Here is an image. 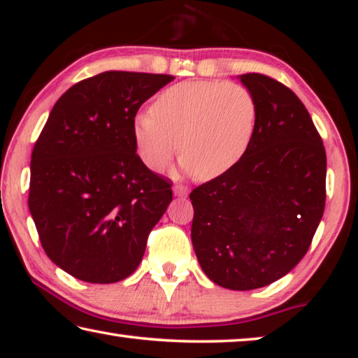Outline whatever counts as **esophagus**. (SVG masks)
Here are the masks:
<instances>
[{"mask_svg": "<svg viewBox=\"0 0 358 358\" xmlns=\"http://www.w3.org/2000/svg\"><path fill=\"white\" fill-rule=\"evenodd\" d=\"M173 194L177 197H186L187 196V187L181 186V185H175L173 186Z\"/></svg>", "mask_w": 358, "mask_h": 358, "instance_id": "esophagus-1", "label": "esophagus"}]
</instances>
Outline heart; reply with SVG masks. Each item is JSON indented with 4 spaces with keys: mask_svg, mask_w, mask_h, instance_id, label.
I'll return each instance as SVG.
<instances>
[{
    "mask_svg": "<svg viewBox=\"0 0 358 358\" xmlns=\"http://www.w3.org/2000/svg\"><path fill=\"white\" fill-rule=\"evenodd\" d=\"M256 121V101L241 85L183 82L157 96L153 113L136 115L132 136L150 171H164L180 150L181 167L208 181L243 159Z\"/></svg>",
    "mask_w": 358,
    "mask_h": 358,
    "instance_id": "1",
    "label": "heart"
}]
</instances>
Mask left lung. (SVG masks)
I'll return each mask as SVG.
<instances>
[{
  "label": "left lung",
  "mask_w": 358,
  "mask_h": 358,
  "mask_svg": "<svg viewBox=\"0 0 358 358\" xmlns=\"http://www.w3.org/2000/svg\"><path fill=\"white\" fill-rule=\"evenodd\" d=\"M240 82L257 106L250 148L227 173L196 187L191 240L217 286L251 290L305 256L325 207V148L303 102L264 74Z\"/></svg>",
  "instance_id": "1"
}]
</instances>
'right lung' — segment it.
Instances as JSON below:
<instances>
[{"mask_svg": "<svg viewBox=\"0 0 358 358\" xmlns=\"http://www.w3.org/2000/svg\"><path fill=\"white\" fill-rule=\"evenodd\" d=\"M172 76L107 71L53 106L31 153L29 213L50 260L80 281L128 278L172 202L136 153L132 121Z\"/></svg>", "mask_w": 358, "mask_h": 358, "instance_id": "right-lung-1", "label": "right lung"}]
</instances>
